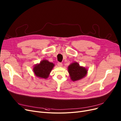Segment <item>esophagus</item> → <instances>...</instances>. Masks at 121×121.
Segmentation results:
<instances>
[{
  "label": "esophagus",
  "mask_w": 121,
  "mask_h": 121,
  "mask_svg": "<svg viewBox=\"0 0 121 121\" xmlns=\"http://www.w3.org/2000/svg\"><path fill=\"white\" fill-rule=\"evenodd\" d=\"M57 65H58V67H61L63 65L62 63H60V62H58V63H57Z\"/></svg>",
  "instance_id": "1"
}]
</instances>
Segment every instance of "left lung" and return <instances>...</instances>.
Returning <instances> with one entry per match:
<instances>
[{
	"instance_id": "8db88e82",
	"label": "left lung",
	"mask_w": 121,
	"mask_h": 121,
	"mask_svg": "<svg viewBox=\"0 0 121 121\" xmlns=\"http://www.w3.org/2000/svg\"><path fill=\"white\" fill-rule=\"evenodd\" d=\"M71 79L73 81L79 80L84 78L87 73V69L85 67L79 66L77 62H73L68 68Z\"/></svg>"
}]
</instances>
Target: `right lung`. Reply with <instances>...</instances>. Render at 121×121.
<instances>
[{"mask_svg": "<svg viewBox=\"0 0 121 121\" xmlns=\"http://www.w3.org/2000/svg\"><path fill=\"white\" fill-rule=\"evenodd\" d=\"M54 66V64L47 60H43L39 64H36L33 68V72L36 77L41 78H47Z\"/></svg>", "mask_w": 121, "mask_h": 121, "instance_id": "right-lung-1", "label": "right lung"}]
</instances>
